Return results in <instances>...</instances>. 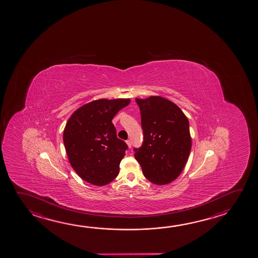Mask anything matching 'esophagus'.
Instances as JSON below:
<instances>
[{"label": "esophagus", "mask_w": 258, "mask_h": 258, "mask_svg": "<svg viewBox=\"0 0 258 258\" xmlns=\"http://www.w3.org/2000/svg\"><path fill=\"white\" fill-rule=\"evenodd\" d=\"M126 143H127V147H128V149H131V146H132V143H131V140H127V141H126Z\"/></svg>", "instance_id": "obj_1"}]
</instances>
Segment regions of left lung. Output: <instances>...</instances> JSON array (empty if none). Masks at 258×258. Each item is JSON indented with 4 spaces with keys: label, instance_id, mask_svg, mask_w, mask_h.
<instances>
[{
    "label": "left lung",
    "instance_id": "1",
    "mask_svg": "<svg viewBox=\"0 0 258 258\" xmlns=\"http://www.w3.org/2000/svg\"><path fill=\"white\" fill-rule=\"evenodd\" d=\"M144 141L134 149L144 176L156 185L175 180L184 169L192 147L189 122L174 102L160 96L136 99Z\"/></svg>",
    "mask_w": 258,
    "mask_h": 258
}]
</instances>
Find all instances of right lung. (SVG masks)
I'll use <instances>...</instances> for the list:
<instances>
[{
  "instance_id": "add662e5",
  "label": "right lung",
  "mask_w": 258,
  "mask_h": 258,
  "mask_svg": "<svg viewBox=\"0 0 258 258\" xmlns=\"http://www.w3.org/2000/svg\"><path fill=\"white\" fill-rule=\"evenodd\" d=\"M131 99H100L76 109L63 131L69 161L83 180L107 185L116 178L127 146L116 135L112 118Z\"/></svg>"
}]
</instances>
